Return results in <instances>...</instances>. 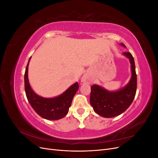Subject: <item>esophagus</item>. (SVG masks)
<instances>
[{
	"label": "esophagus",
	"mask_w": 158,
	"mask_h": 158,
	"mask_svg": "<svg viewBox=\"0 0 158 158\" xmlns=\"http://www.w3.org/2000/svg\"><path fill=\"white\" fill-rule=\"evenodd\" d=\"M91 79L89 78V76L87 75H84L81 80V84H85V83H90Z\"/></svg>",
	"instance_id": "34e87169"
}]
</instances>
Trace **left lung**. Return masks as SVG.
Returning a JSON list of instances; mask_svg holds the SVG:
<instances>
[{"label":"left lung","mask_w":158,"mask_h":158,"mask_svg":"<svg viewBox=\"0 0 158 158\" xmlns=\"http://www.w3.org/2000/svg\"><path fill=\"white\" fill-rule=\"evenodd\" d=\"M121 45L125 47L123 44ZM123 55L127 57L131 64V78L126 86L115 92H109L95 84L91 87V106L95 113L103 117L111 118L125 112L135 97L137 77L135 60L131 52H125Z\"/></svg>","instance_id":"left-lung-1"}]
</instances>
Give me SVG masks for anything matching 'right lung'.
Masks as SVG:
<instances>
[{
  "label": "right lung",
  "mask_w": 158,
  "mask_h": 158,
  "mask_svg": "<svg viewBox=\"0 0 158 158\" xmlns=\"http://www.w3.org/2000/svg\"><path fill=\"white\" fill-rule=\"evenodd\" d=\"M31 56L29 59L30 60ZM28 61L24 74L26 97L33 110L42 118L47 120H59L68 113L73 99L79 88L78 82L72 85L65 92L53 98H45L37 95L30 87L28 80Z\"/></svg>",
  "instance_id": "obj_1"
}]
</instances>
